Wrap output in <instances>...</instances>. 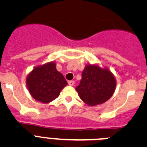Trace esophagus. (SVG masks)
Segmentation results:
<instances>
[{
	"label": "esophagus",
	"mask_w": 147,
	"mask_h": 147,
	"mask_svg": "<svg viewBox=\"0 0 147 147\" xmlns=\"http://www.w3.org/2000/svg\"><path fill=\"white\" fill-rule=\"evenodd\" d=\"M74 84H75V81H73V80H71V81H69V82H68V84H69V86H73Z\"/></svg>",
	"instance_id": "obj_1"
}]
</instances>
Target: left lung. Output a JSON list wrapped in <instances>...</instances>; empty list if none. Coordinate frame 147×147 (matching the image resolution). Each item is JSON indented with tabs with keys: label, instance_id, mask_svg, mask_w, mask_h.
<instances>
[{
	"label": "left lung",
	"instance_id": "1",
	"mask_svg": "<svg viewBox=\"0 0 147 147\" xmlns=\"http://www.w3.org/2000/svg\"><path fill=\"white\" fill-rule=\"evenodd\" d=\"M115 77L108 68L98 65H87L82 73V80L75 88L81 100L89 106L105 103L116 89Z\"/></svg>",
	"mask_w": 147,
	"mask_h": 147
}]
</instances>
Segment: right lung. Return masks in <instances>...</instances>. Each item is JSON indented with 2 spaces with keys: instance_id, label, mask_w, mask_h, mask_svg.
Masks as SVG:
<instances>
[{
  "instance_id": "1",
  "label": "right lung",
  "mask_w": 147,
  "mask_h": 147,
  "mask_svg": "<svg viewBox=\"0 0 147 147\" xmlns=\"http://www.w3.org/2000/svg\"><path fill=\"white\" fill-rule=\"evenodd\" d=\"M67 84L64 76L57 70L54 62L35 67L26 78V85L30 95L44 104L58 97Z\"/></svg>"
}]
</instances>
